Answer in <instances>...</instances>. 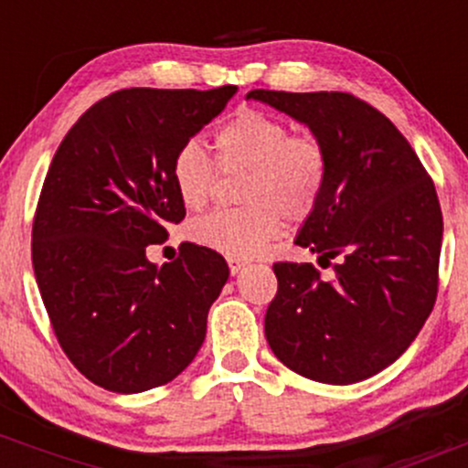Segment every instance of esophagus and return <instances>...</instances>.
Masks as SVG:
<instances>
[{
	"label": "esophagus",
	"instance_id": "1",
	"mask_svg": "<svg viewBox=\"0 0 468 468\" xmlns=\"http://www.w3.org/2000/svg\"><path fill=\"white\" fill-rule=\"evenodd\" d=\"M229 271H230V275H238V272L241 271V268L246 266V261H241V260H235V257H229Z\"/></svg>",
	"mask_w": 468,
	"mask_h": 468
}]
</instances>
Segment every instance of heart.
I'll return each mask as SVG.
<instances>
[{
    "label": "heart",
    "instance_id": "obj_1",
    "mask_svg": "<svg viewBox=\"0 0 468 468\" xmlns=\"http://www.w3.org/2000/svg\"><path fill=\"white\" fill-rule=\"evenodd\" d=\"M213 144L219 171H246L239 191L246 207L196 219L191 238L197 244L235 260H250L279 238L282 216L302 222L319 207L330 160L325 144L313 133H292L282 118L239 110L216 132ZM171 180L180 202L197 211L211 197L216 166L200 144L185 143L171 163Z\"/></svg>",
    "mask_w": 468,
    "mask_h": 468
}]
</instances>
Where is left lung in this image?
<instances>
[{
	"instance_id": "obj_1",
	"label": "left lung",
	"mask_w": 468,
	"mask_h": 468,
	"mask_svg": "<svg viewBox=\"0 0 468 468\" xmlns=\"http://www.w3.org/2000/svg\"><path fill=\"white\" fill-rule=\"evenodd\" d=\"M325 144L330 174L294 244L336 260L279 261L266 310L271 350L292 372L352 385L383 372L411 346L438 294L442 211L436 186L388 116L346 92L252 90Z\"/></svg>"
}]
</instances>
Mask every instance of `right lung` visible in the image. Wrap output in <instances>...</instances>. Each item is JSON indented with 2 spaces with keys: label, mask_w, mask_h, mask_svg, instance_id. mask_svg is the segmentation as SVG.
I'll return each mask as SVG.
<instances>
[{
  "label": "right lung",
  "mask_w": 468,
  "mask_h": 468,
  "mask_svg": "<svg viewBox=\"0 0 468 468\" xmlns=\"http://www.w3.org/2000/svg\"><path fill=\"white\" fill-rule=\"evenodd\" d=\"M238 92L121 90L72 125L32 222V268L58 346L116 394L169 383L196 358L229 279L222 255L182 244L155 266L147 246L185 219L171 163Z\"/></svg>",
  "instance_id": "1"
}]
</instances>
